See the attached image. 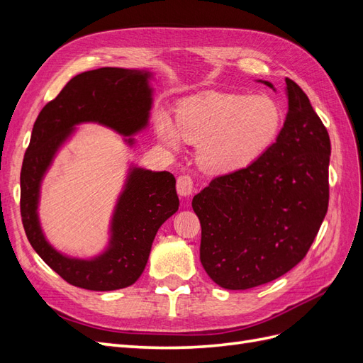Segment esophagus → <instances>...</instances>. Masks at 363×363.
<instances>
[{"instance_id": "34e87169", "label": "esophagus", "mask_w": 363, "mask_h": 363, "mask_svg": "<svg viewBox=\"0 0 363 363\" xmlns=\"http://www.w3.org/2000/svg\"><path fill=\"white\" fill-rule=\"evenodd\" d=\"M177 192L183 199L186 196H191L194 192V182L189 175H180L177 179Z\"/></svg>"}]
</instances>
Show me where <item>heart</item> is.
I'll return each instance as SVG.
<instances>
[{"label": "heart", "mask_w": 363, "mask_h": 363, "mask_svg": "<svg viewBox=\"0 0 363 363\" xmlns=\"http://www.w3.org/2000/svg\"><path fill=\"white\" fill-rule=\"evenodd\" d=\"M283 125L280 106L265 95L207 94L183 101L175 121L156 119V135L175 151L180 140L199 145L196 159L211 175H230L259 162L277 140Z\"/></svg>", "instance_id": "heart-1"}]
</instances>
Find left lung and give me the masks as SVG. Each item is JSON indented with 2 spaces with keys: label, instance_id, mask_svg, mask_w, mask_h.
<instances>
[{
  "label": "left lung",
  "instance_id": "obj_1",
  "mask_svg": "<svg viewBox=\"0 0 363 363\" xmlns=\"http://www.w3.org/2000/svg\"><path fill=\"white\" fill-rule=\"evenodd\" d=\"M284 92L288 115L267 155L213 179L192 200L201 265L224 289L256 288L291 271L327 213L330 138L298 84L286 79Z\"/></svg>",
  "mask_w": 363,
  "mask_h": 363
}]
</instances>
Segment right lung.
I'll list each match as a JSON object with an SVG mask.
<instances>
[{
  "label": "right lung",
  "mask_w": 363,
  "mask_h": 363,
  "mask_svg": "<svg viewBox=\"0 0 363 363\" xmlns=\"http://www.w3.org/2000/svg\"><path fill=\"white\" fill-rule=\"evenodd\" d=\"M155 72L148 68H100L75 75L39 113L21 169V216L31 247L68 283L89 291L131 286L144 272L157 230L179 211L175 179L130 163L108 221L107 244L91 257L71 256L45 236L39 218L42 183L60 150L82 124L123 136L130 148L150 125Z\"/></svg>",
  "instance_id": "1"
}]
</instances>
